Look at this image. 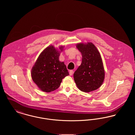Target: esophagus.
Instances as JSON below:
<instances>
[{
	"label": "esophagus",
	"mask_w": 135,
	"mask_h": 135,
	"mask_svg": "<svg viewBox=\"0 0 135 135\" xmlns=\"http://www.w3.org/2000/svg\"><path fill=\"white\" fill-rule=\"evenodd\" d=\"M73 74V71L72 70H70V71H69V74H70V75H71V76Z\"/></svg>",
	"instance_id": "obj_1"
}]
</instances>
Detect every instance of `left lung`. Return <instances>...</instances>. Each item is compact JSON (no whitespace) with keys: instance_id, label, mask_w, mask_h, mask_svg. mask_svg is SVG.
<instances>
[{"instance_id":"1","label":"left lung","mask_w":135,"mask_h":135,"mask_svg":"<svg viewBox=\"0 0 135 135\" xmlns=\"http://www.w3.org/2000/svg\"><path fill=\"white\" fill-rule=\"evenodd\" d=\"M77 49L82 55V62L73 77L79 90L89 93L96 90L103 84L105 71L101 55L91 42L79 43Z\"/></svg>"}]
</instances>
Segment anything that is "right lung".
Here are the masks:
<instances>
[{"label": "right lung", "mask_w": 135, "mask_h": 135, "mask_svg": "<svg viewBox=\"0 0 135 135\" xmlns=\"http://www.w3.org/2000/svg\"><path fill=\"white\" fill-rule=\"evenodd\" d=\"M63 48L61 46L58 51L52 45L47 46L40 53L32 67V80L43 91L49 93L57 89L63 78L69 75L64 63L59 60Z\"/></svg>", "instance_id": "add662e5"}]
</instances>
